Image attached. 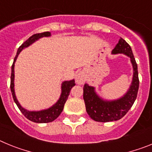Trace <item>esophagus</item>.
<instances>
[{
    "mask_svg": "<svg viewBox=\"0 0 152 152\" xmlns=\"http://www.w3.org/2000/svg\"><path fill=\"white\" fill-rule=\"evenodd\" d=\"M84 80H85L84 75L81 72L77 73L76 76H75V81H76V83L78 84H83L84 83Z\"/></svg>",
    "mask_w": 152,
    "mask_h": 152,
    "instance_id": "1",
    "label": "esophagus"
}]
</instances>
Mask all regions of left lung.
<instances>
[{"label": "left lung", "instance_id": "8db88e82", "mask_svg": "<svg viewBox=\"0 0 152 152\" xmlns=\"http://www.w3.org/2000/svg\"><path fill=\"white\" fill-rule=\"evenodd\" d=\"M111 53L113 55L123 54L129 58L133 69L132 80L126 94L116 100H105L97 94L94 87L84 84L83 97L86 111L90 117L96 122L107 123L116 121L123 118L133 105L139 91L138 66L130 45L120 38Z\"/></svg>", "mask_w": 152, "mask_h": 152}]
</instances>
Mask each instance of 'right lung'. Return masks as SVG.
I'll return each instance as SVG.
<instances>
[{
	"label": "right lung",
	"mask_w": 152,
	"mask_h": 152,
	"mask_svg": "<svg viewBox=\"0 0 152 152\" xmlns=\"http://www.w3.org/2000/svg\"><path fill=\"white\" fill-rule=\"evenodd\" d=\"M51 36L50 32H45V33H37V34H34L32 36H30L26 41H25L19 47V49H17V55L14 58L13 64L11 67V76H10V90H11L12 96H13V100L20 109V110L21 111L25 117L27 118L29 120L34 123H50V122L54 121L55 119H57L61 113L62 112L63 109H64V103L66 102L67 99H68V96H69L70 91L72 90L74 86L75 85V80H64L61 83V93L60 95L59 99L57 100L55 104L50 107L48 109H45V110H42L39 111H30L27 110L26 109L23 108L22 106L20 105V103H19L18 100L17 99V96L15 94V90H14V66H15V62L17 61V58L18 57L19 54L20 53L21 51L23 49H26L29 45H31L33 43H34L35 42L39 40V39L42 38V37H49Z\"/></svg>",
	"instance_id": "right-lung-1"
}]
</instances>
